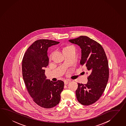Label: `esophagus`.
Segmentation results:
<instances>
[{
  "mask_svg": "<svg viewBox=\"0 0 126 126\" xmlns=\"http://www.w3.org/2000/svg\"><path fill=\"white\" fill-rule=\"evenodd\" d=\"M71 81V80H64V84L65 85H67L68 83H69Z\"/></svg>",
  "mask_w": 126,
  "mask_h": 126,
  "instance_id": "1",
  "label": "esophagus"
}]
</instances>
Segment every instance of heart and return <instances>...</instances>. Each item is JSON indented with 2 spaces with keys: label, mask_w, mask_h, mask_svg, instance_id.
<instances>
[{
  "label": "heart",
  "mask_w": 126,
  "mask_h": 126,
  "mask_svg": "<svg viewBox=\"0 0 126 126\" xmlns=\"http://www.w3.org/2000/svg\"><path fill=\"white\" fill-rule=\"evenodd\" d=\"M74 48V47L73 46H66V47H65L63 48V51H64V50H65V49H70V48Z\"/></svg>",
  "instance_id": "heart-1"
}]
</instances>
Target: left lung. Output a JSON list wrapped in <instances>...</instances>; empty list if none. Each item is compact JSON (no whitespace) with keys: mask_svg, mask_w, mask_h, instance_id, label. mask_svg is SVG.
I'll list each match as a JSON object with an SVG mask.
<instances>
[{"mask_svg":"<svg viewBox=\"0 0 126 126\" xmlns=\"http://www.w3.org/2000/svg\"><path fill=\"white\" fill-rule=\"evenodd\" d=\"M69 41L80 46V64L86 66L90 74L87 84L78 83L77 99L84 106L92 104L100 98L108 83L109 67L107 55L99 43L87 36H80Z\"/></svg>","mask_w":126,"mask_h":126,"instance_id":"1","label":"left lung"}]
</instances>
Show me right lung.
<instances>
[{
	"instance_id": "obj_1",
	"label": "right lung",
	"mask_w": 126,
	"mask_h": 126,
	"mask_svg": "<svg viewBox=\"0 0 126 126\" xmlns=\"http://www.w3.org/2000/svg\"><path fill=\"white\" fill-rule=\"evenodd\" d=\"M60 43L54 40H36L27 49L22 63L23 79L28 92L35 103L45 108L58 104L64 83L46 79L44 67L49 64L48 48Z\"/></svg>"
}]
</instances>
